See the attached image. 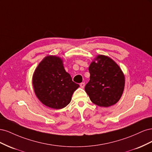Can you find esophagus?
Segmentation results:
<instances>
[{
	"instance_id": "esophagus-1",
	"label": "esophagus",
	"mask_w": 152,
	"mask_h": 152,
	"mask_svg": "<svg viewBox=\"0 0 152 152\" xmlns=\"http://www.w3.org/2000/svg\"><path fill=\"white\" fill-rule=\"evenodd\" d=\"M80 86L81 88H84V86H85V83H84V82H82V83H80Z\"/></svg>"
}]
</instances>
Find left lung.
Returning a JSON list of instances; mask_svg holds the SVG:
<instances>
[{"label": "left lung", "mask_w": 152, "mask_h": 152, "mask_svg": "<svg viewBox=\"0 0 152 152\" xmlns=\"http://www.w3.org/2000/svg\"><path fill=\"white\" fill-rule=\"evenodd\" d=\"M89 67L90 80L85 91L91 101L99 107H108L117 103L123 93L125 78L117 64L103 55L96 58Z\"/></svg>", "instance_id": "8db88e82"}]
</instances>
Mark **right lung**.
<instances>
[{
  "label": "right lung",
  "mask_w": 152,
  "mask_h": 152,
  "mask_svg": "<svg viewBox=\"0 0 152 152\" xmlns=\"http://www.w3.org/2000/svg\"><path fill=\"white\" fill-rule=\"evenodd\" d=\"M33 86L40 102L54 109L70 103L73 92L79 87L65 71L61 59L54 56L45 57L39 63L33 76Z\"/></svg>",
  "instance_id": "1"
}]
</instances>
